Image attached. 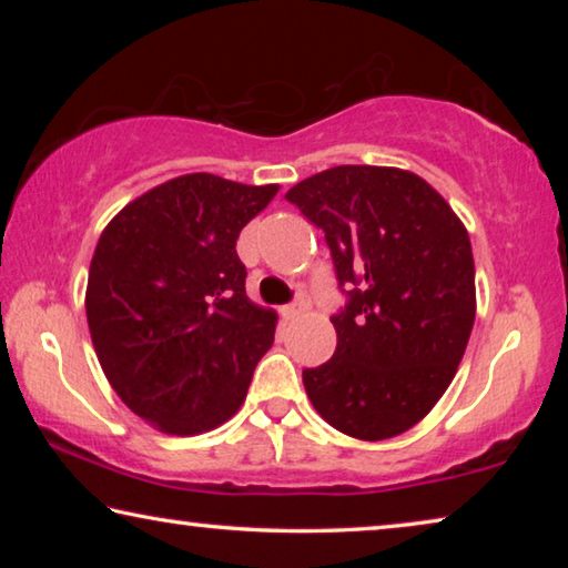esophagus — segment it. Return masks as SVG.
<instances>
[{
  "label": "esophagus",
  "mask_w": 568,
  "mask_h": 568,
  "mask_svg": "<svg viewBox=\"0 0 568 568\" xmlns=\"http://www.w3.org/2000/svg\"><path fill=\"white\" fill-rule=\"evenodd\" d=\"M307 307H311V303H307L305 297H301V301H295L293 305H285L283 307V318L285 321H293V318H297V315H303Z\"/></svg>",
  "instance_id": "obj_1"
}]
</instances>
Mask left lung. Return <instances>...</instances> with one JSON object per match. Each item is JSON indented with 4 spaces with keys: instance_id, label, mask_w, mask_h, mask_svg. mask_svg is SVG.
Wrapping results in <instances>:
<instances>
[{
    "instance_id": "left-lung-1",
    "label": "left lung",
    "mask_w": 568,
    "mask_h": 568,
    "mask_svg": "<svg viewBox=\"0 0 568 568\" xmlns=\"http://www.w3.org/2000/svg\"><path fill=\"white\" fill-rule=\"evenodd\" d=\"M287 203L323 227L351 301L331 323L328 363L303 371L313 408L341 434H406L454 381L476 318L468 230L416 172L338 165L297 182Z\"/></svg>"
}]
</instances>
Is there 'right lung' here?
I'll return each mask as SVG.
<instances>
[{"label": "right lung", "mask_w": 568, "mask_h": 568, "mask_svg": "<svg viewBox=\"0 0 568 568\" xmlns=\"http://www.w3.org/2000/svg\"><path fill=\"white\" fill-rule=\"evenodd\" d=\"M277 190L190 172L102 230L84 293L94 353L124 406L162 434L233 418L273 345L277 313L247 297L235 243Z\"/></svg>", "instance_id": "add662e5"}]
</instances>
